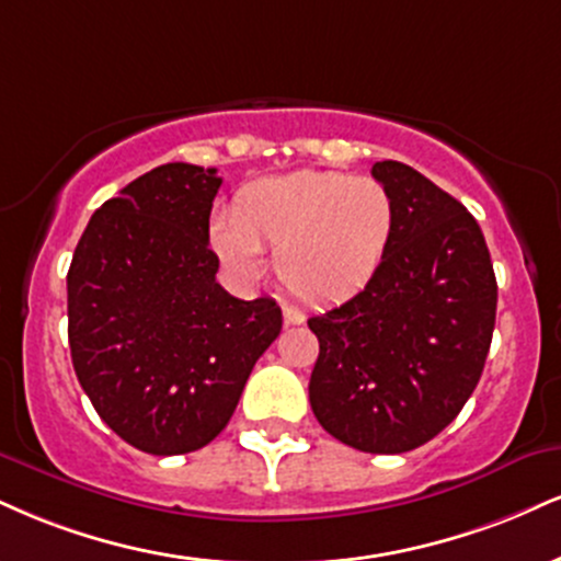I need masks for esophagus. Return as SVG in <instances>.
I'll list each match as a JSON object with an SVG mask.
<instances>
[{
  "label": "esophagus",
  "mask_w": 561,
  "mask_h": 561,
  "mask_svg": "<svg viewBox=\"0 0 561 561\" xmlns=\"http://www.w3.org/2000/svg\"><path fill=\"white\" fill-rule=\"evenodd\" d=\"M282 316H285L287 327H298V323L306 321V316H302V310L295 308V306H282Z\"/></svg>",
  "instance_id": "1"
}]
</instances>
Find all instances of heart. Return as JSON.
<instances>
[{"label": "heart", "instance_id": "obj_1", "mask_svg": "<svg viewBox=\"0 0 561 561\" xmlns=\"http://www.w3.org/2000/svg\"><path fill=\"white\" fill-rule=\"evenodd\" d=\"M397 227L394 195L374 178L298 170L261 178L234 193L229 216H214L208 245L234 274H261V251L295 298L329 306L368 287Z\"/></svg>", "mask_w": 561, "mask_h": 561}]
</instances>
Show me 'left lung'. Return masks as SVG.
I'll return each mask as SVG.
<instances>
[{"label": "left lung", "mask_w": 561, "mask_h": 561, "mask_svg": "<svg viewBox=\"0 0 561 561\" xmlns=\"http://www.w3.org/2000/svg\"><path fill=\"white\" fill-rule=\"evenodd\" d=\"M370 174L394 195V238L366 289L308 319L319 336L308 394L342 444L400 455L442 434L481 381L496 276L460 201L402 161Z\"/></svg>", "instance_id": "1"}]
</instances>
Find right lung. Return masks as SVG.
Masks as SVG:
<instances>
[{
    "label": "right lung",
    "instance_id": "obj_1",
    "mask_svg": "<svg viewBox=\"0 0 561 561\" xmlns=\"http://www.w3.org/2000/svg\"><path fill=\"white\" fill-rule=\"evenodd\" d=\"M216 170L161 164L101 204L67 272V340L80 387L119 438L157 457L221 434L255 360L282 332L272 298L216 282Z\"/></svg>",
    "mask_w": 561,
    "mask_h": 561
}]
</instances>
